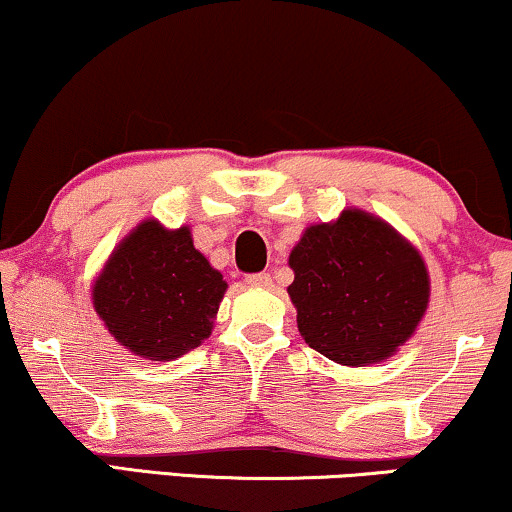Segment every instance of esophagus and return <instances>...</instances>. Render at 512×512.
<instances>
[{
    "label": "esophagus",
    "instance_id": "34e87169",
    "mask_svg": "<svg viewBox=\"0 0 512 512\" xmlns=\"http://www.w3.org/2000/svg\"><path fill=\"white\" fill-rule=\"evenodd\" d=\"M245 283H250V286L267 288V286H271V276L267 274V271H260V274H248L245 276Z\"/></svg>",
    "mask_w": 512,
    "mask_h": 512
}]
</instances>
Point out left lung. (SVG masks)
<instances>
[{"label":"left lung","instance_id":"8db88e82","mask_svg":"<svg viewBox=\"0 0 512 512\" xmlns=\"http://www.w3.org/2000/svg\"><path fill=\"white\" fill-rule=\"evenodd\" d=\"M288 262L297 328L335 364L387 359L411 338L428 307V269L418 250L361 210L309 226Z\"/></svg>","mask_w":512,"mask_h":512}]
</instances>
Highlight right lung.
Returning a JSON list of instances; mask_svg holds the SVG:
<instances>
[{"label": "right lung", "instance_id": "obj_1", "mask_svg": "<svg viewBox=\"0 0 512 512\" xmlns=\"http://www.w3.org/2000/svg\"><path fill=\"white\" fill-rule=\"evenodd\" d=\"M226 281L193 248L191 231H167L155 219L118 245L92 300L120 345L153 361L196 349L212 331Z\"/></svg>", "mask_w": 512, "mask_h": 512}]
</instances>
